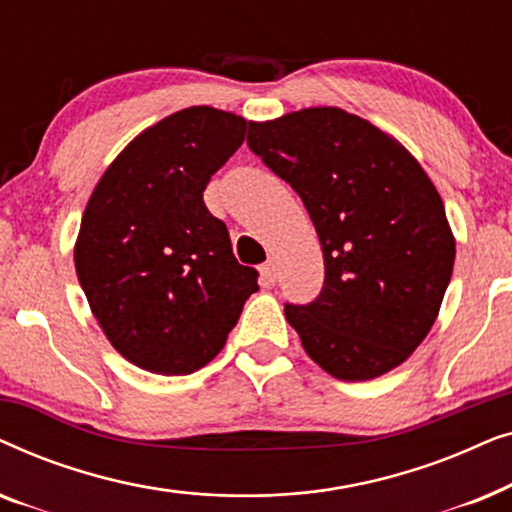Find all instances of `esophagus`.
<instances>
[{"label": "esophagus", "mask_w": 512, "mask_h": 512, "mask_svg": "<svg viewBox=\"0 0 512 512\" xmlns=\"http://www.w3.org/2000/svg\"><path fill=\"white\" fill-rule=\"evenodd\" d=\"M261 279L263 284H275L277 282V263L275 261H265L261 265Z\"/></svg>", "instance_id": "1"}]
</instances>
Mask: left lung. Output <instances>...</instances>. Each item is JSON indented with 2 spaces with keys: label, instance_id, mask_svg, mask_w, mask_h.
Wrapping results in <instances>:
<instances>
[{
  "label": "left lung",
  "instance_id": "left-lung-1",
  "mask_svg": "<svg viewBox=\"0 0 512 512\" xmlns=\"http://www.w3.org/2000/svg\"><path fill=\"white\" fill-rule=\"evenodd\" d=\"M249 149L300 195L324 251V286L284 305L305 352L338 380L389 373L431 331L450 284L443 200L396 139L335 107L249 123Z\"/></svg>",
  "mask_w": 512,
  "mask_h": 512
}]
</instances>
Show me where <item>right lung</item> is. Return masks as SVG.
Here are the masks:
<instances>
[{
    "instance_id": "right-lung-1",
    "label": "right lung",
    "mask_w": 512,
    "mask_h": 512,
    "mask_svg": "<svg viewBox=\"0 0 512 512\" xmlns=\"http://www.w3.org/2000/svg\"><path fill=\"white\" fill-rule=\"evenodd\" d=\"M247 121L212 107L163 118L125 146L90 195L74 263L116 352L158 375L214 359L258 272L240 265L202 193L240 149Z\"/></svg>"
}]
</instances>
